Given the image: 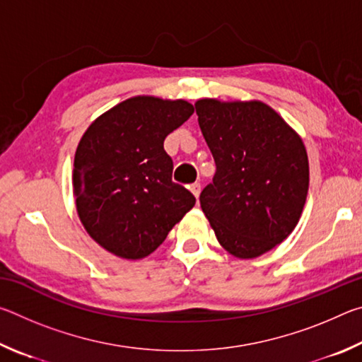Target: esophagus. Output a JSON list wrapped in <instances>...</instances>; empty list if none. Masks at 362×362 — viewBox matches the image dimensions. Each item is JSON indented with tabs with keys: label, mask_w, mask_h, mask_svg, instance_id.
Wrapping results in <instances>:
<instances>
[{
	"label": "esophagus",
	"mask_w": 362,
	"mask_h": 362,
	"mask_svg": "<svg viewBox=\"0 0 362 362\" xmlns=\"http://www.w3.org/2000/svg\"><path fill=\"white\" fill-rule=\"evenodd\" d=\"M189 192H192L194 194V198L198 199L199 198V193H201V185H199V183L198 182L192 183V185H189Z\"/></svg>",
	"instance_id": "34e87169"
}]
</instances>
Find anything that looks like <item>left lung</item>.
<instances>
[{"mask_svg": "<svg viewBox=\"0 0 362 362\" xmlns=\"http://www.w3.org/2000/svg\"><path fill=\"white\" fill-rule=\"evenodd\" d=\"M216 175L201 209L218 243L238 259H255L283 243L302 216L310 183L298 134L259 100L194 103Z\"/></svg>", "mask_w": 362, "mask_h": 362, "instance_id": "left-lung-1", "label": "left lung"}]
</instances>
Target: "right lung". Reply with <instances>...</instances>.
I'll use <instances>...</instances> for the list:
<instances>
[{
  "instance_id": "obj_1",
  "label": "right lung",
  "mask_w": 362,
  "mask_h": 362,
  "mask_svg": "<svg viewBox=\"0 0 362 362\" xmlns=\"http://www.w3.org/2000/svg\"><path fill=\"white\" fill-rule=\"evenodd\" d=\"M193 115L187 100L131 97L100 115L75 153L73 193L86 231L121 259L150 255L194 206L173 182L164 139Z\"/></svg>"
}]
</instances>
